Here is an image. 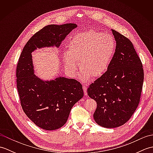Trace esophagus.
Returning a JSON list of instances; mask_svg holds the SVG:
<instances>
[{
  "mask_svg": "<svg viewBox=\"0 0 153 153\" xmlns=\"http://www.w3.org/2000/svg\"><path fill=\"white\" fill-rule=\"evenodd\" d=\"M83 89L84 91V95H87V87L85 85L83 86Z\"/></svg>",
  "mask_w": 153,
  "mask_h": 153,
  "instance_id": "1",
  "label": "esophagus"
}]
</instances>
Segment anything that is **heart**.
Here are the masks:
<instances>
[{"mask_svg":"<svg viewBox=\"0 0 153 153\" xmlns=\"http://www.w3.org/2000/svg\"><path fill=\"white\" fill-rule=\"evenodd\" d=\"M115 49V40L111 35L95 30L79 33L72 37L68 51L63 54L65 68L75 76L79 62L82 78L100 77L108 70Z\"/></svg>","mask_w":153,"mask_h":153,"instance_id":"1","label":"heart"}]
</instances>
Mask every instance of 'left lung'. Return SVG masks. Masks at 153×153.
Here are the masks:
<instances>
[{
	"label": "left lung",
	"instance_id": "left-lung-1",
	"mask_svg": "<svg viewBox=\"0 0 153 153\" xmlns=\"http://www.w3.org/2000/svg\"><path fill=\"white\" fill-rule=\"evenodd\" d=\"M112 31L116 46L108 69L87 89L97 104L94 120L106 128L121 126L130 119L140 101L144 79L142 62L130 40Z\"/></svg>",
	"mask_w": 153,
	"mask_h": 153
}]
</instances>
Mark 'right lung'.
Instances as JSON below:
<instances>
[{
	"label": "right lung",
	"instance_id": "add662e5",
	"mask_svg": "<svg viewBox=\"0 0 153 153\" xmlns=\"http://www.w3.org/2000/svg\"><path fill=\"white\" fill-rule=\"evenodd\" d=\"M77 27L75 24L48 25L34 34L23 48L16 68L21 106L35 125L45 130L62 128L71 109L83 97L82 85L64 77L43 81L34 74L31 53L37 48L56 47Z\"/></svg>",
	"mask_w": 153,
	"mask_h": 153
}]
</instances>
